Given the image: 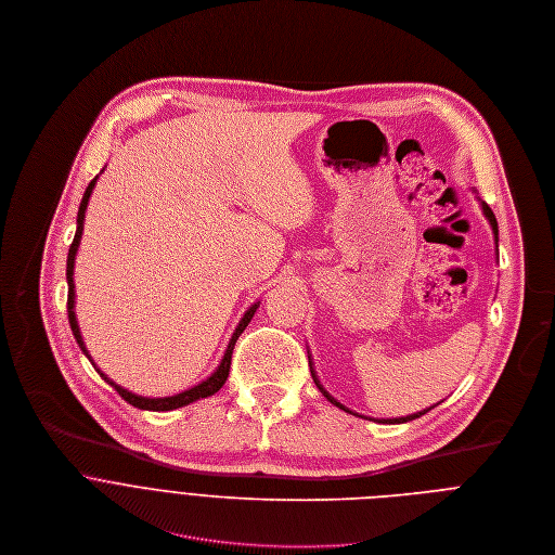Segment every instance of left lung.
Masks as SVG:
<instances>
[{
	"instance_id": "1",
	"label": "left lung",
	"mask_w": 555,
	"mask_h": 555,
	"mask_svg": "<svg viewBox=\"0 0 555 555\" xmlns=\"http://www.w3.org/2000/svg\"><path fill=\"white\" fill-rule=\"evenodd\" d=\"M481 207H483V214H486V218L490 220V225H492V232H494V241H496V245H499V225H496V218H494V211L490 209V205L488 203H483L481 201ZM308 363H310V374H312V380H314V385L319 387V391L332 402V404H337L339 409H344V411H348V413H352L348 406H344L341 402H337L335 398H332L323 387H321V383H319V378H317V374H314V370H312V361H310V357H308ZM433 409V406H430ZM430 409H424V411H420V413H413V415H406V417H393V420H380V422H389V424H402V422H409V420H415V417H420V415H424L426 411H430ZM357 415V413H354ZM359 417H363V415H359Z\"/></svg>"
}]
</instances>
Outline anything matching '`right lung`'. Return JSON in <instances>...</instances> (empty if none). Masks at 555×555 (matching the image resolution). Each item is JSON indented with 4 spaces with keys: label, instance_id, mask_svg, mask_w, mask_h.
Here are the masks:
<instances>
[{
    "label": "right lung",
    "instance_id": "add662e5",
    "mask_svg": "<svg viewBox=\"0 0 555 555\" xmlns=\"http://www.w3.org/2000/svg\"><path fill=\"white\" fill-rule=\"evenodd\" d=\"M98 179V177H95ZM95 179H91V183L87 185V190H85V194H82V201H80V207H78V218H76V236H74V241H72V245H69V254H67V286H69V291H67V319H69V325H72V332H74V339H76V344L80 346V350L85 352V357L91 361V365L95 367V363H93V359L89 357V352H87V348H85V341H82V337H80V330H78V321H76V312H74V260H76V251H78V245H80V238H82V223H85V209H87V203H89V196H91V190H93V185H95ZM260 306V301H256L247 312H245V317L241 319V323H238V327H236V332L232 335V339H230V346H228V350H225V357H223V361H220V365H218V370L207 378V380H203V383H198V385H194L192 389H185V391H181V393H177V396H168V398H144V396H138V393H131V391H127L125 387H120V385H116L114 380L111 378H106V374H102L98 367H95V372L111 385L114 387L129 404H133V406H138V409H146V411H172V409H179V406H185V404H190V402H194V400H201V398H207V396H214L220 387L225 385V380H228V376H230V365H232V352H234V346H236V341H238V337L243 335V330L249 325V321H251V317H254V312H256V308Z\"/></svg>",
    "mask_w": 555,
    "mask_h": 555
}]
</instances>
